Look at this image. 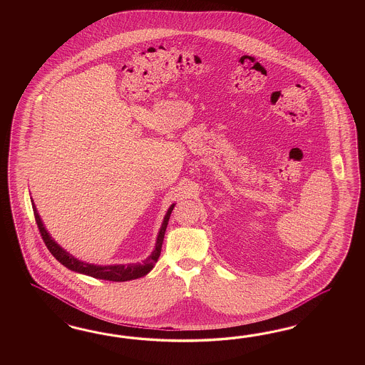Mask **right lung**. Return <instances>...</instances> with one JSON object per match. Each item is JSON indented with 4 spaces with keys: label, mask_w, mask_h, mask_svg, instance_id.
Returning a JSON list of instances; mask_svg holds the SVG:
<instances>
[{
    "label": "right lung",
    "mask_w": 365,
    "mask_h": 365,
    "mask_svg": "<svg viewBox=\"0 0 365 365\" xmlns=\"http://www.w3.org/2000/svg\"><path fill=\"white\" fill-rule=\"evenodd\" d=\"M32 202V207H34V218H36V223L37 227L41 232V237L44 240L45 245L48 247V250L52 253L56 259L63 264V265L68 267L72 272H76L80 274H86V276L93 277V278H100V279H107V281H115V282H124V281H131V279H136L140 278L145 274H148L155 264L158 262V258L160 255V250H162V243H163V238H165V232H166L167 225H168V220L171 215V211L174 209L175 203H173L168 210H167L166 215L162 222V226L158 232L156 237V243H155V249L151 252V255H148L143 262H136V264H128V265H95V264H88V262H83L78 258H75L73 255H69L66 250H64L58 243L56 242L55 240L52 238V235L48 232L45 229L44 223L41 221L38 211L36 209L34 199L31 198Z\"/></svg>",
    "instance_id": "right-lung-1"
}]
</instances>
